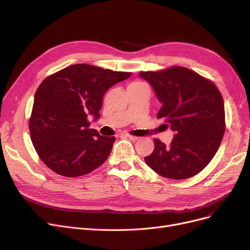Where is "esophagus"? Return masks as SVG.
Returning <instances> with one entry per match:
<instances>
[{
  "label": "esophagus",
  "instance_id": "esophagus-1",
  "mask_svg": "<svg viewBox=\"0 0 250 250\" xmlns=\"http://www.w3.org/2000/svg\"><path fill=\"white\" fill-rule=\"evenodd\" d=\"M123 136H124V137H126V138H128V139H130V140H133V141L138 140V137L133 136V135H129V134H123Z\"/></svg>",
  "mask_w": 250,
  "mask_h": 250
}]
</instances>
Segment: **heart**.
<instances>
[{"label":"heart","instance_id":"heart-1","mask_svg":"<svg viewBox=\"0 0 250 250\" xmlns=\"http://www.w3.org/2000/svg\"><path fill=\"white\" fill-rule=\"evenodd\" d=\"M140 84H143L142 82H133V83H130L129 84V86H134V85H140Z\"/></svg>","mask_w":250,"mask_h":250}]
</instances>
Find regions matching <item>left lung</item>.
Wrapping results in <instances>:
<instances>
[{
	"label": "left lung",
	"mask_w": 250,
	"mask_h": 250,
	"mask_svg": "<svg viewBox=\"0 0 250 250\" xmlns=\"http://www.w3.org/2000/svg\"><path fill=\"white\" fill-rule=\"evenodd\" d=\"M162 103L157 117L175 132L169 146L155 139L145 162L170 179L200 173L217 153L225 133V108L221 92L208 79L188 68L140 72Z\"/></svg>",
	"instance_id": "obj_1"
}]
</instances>
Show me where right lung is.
Listing matches in <instances>:
<instances>
[{
	"label": "right lung",
	"mask_w": 250,
	"mask_h": 250,
	"mask_svg": "<svg viewBox=\"0 0 250 250\" xmlns=\"http://www.w3.org/2000/svg\"><path fill=\"white\" fill-rule=\"evenodd\" d=\"M129 76L128 72L76 63L49 75L38 86L29 132L39 158L52 171L78 177L107 159L115 138L89 128L88 115L98 118L105 92Z\"/></svg>",
	"instance_id": "right-lung-1"
}]
</instances>
